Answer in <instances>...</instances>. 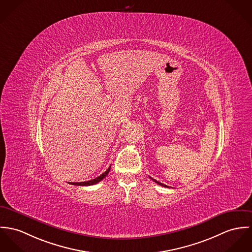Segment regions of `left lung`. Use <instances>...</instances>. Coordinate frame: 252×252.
<instances>
[{
	"instance_id": "left-lung-1",
	"label": "left lung",
	"mask_w": 252,
	"mask_h": 252,
	"mask_svg": "<svg viewBox=\"0 0 252 252\" xmlns=\"http://www.w3.org/2000/svg\"><path fill=\"white\" fill-rule=\"evenodd\" d=\"M150 178H151V177H150ZM151 179H152V180H153V181H154V182H156V183H157V184H158V185H159V186H161V187H165V188H168L167 186H165V185H163V184H161V183H159V182H158V181H157V180H155V179H153V178H151Z\"/></svg>"
}]
</instances>
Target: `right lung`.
<instances>
[{
	"mask_svg": "<svg viewBox=\"0 0 252 252\" xmlns=\"http://www.w3.org/2000/svg\"><path fill=\"white\" fill-rule=\"evenodd\" d=\"M110 168H111V166L108 168L103 174H101L100 176H98V177H96V178H94L93 180H90L88 182H82V183H72L71 185H74V186H93V185H95V184L99 183L101 180H103L108 175V173L110 171Z\"/></svg>",
	"mask_w": 252,
	"mask_h": 252,
	"instance_id": "obj_1",
	"label": "right lung"
}]
</instances>
